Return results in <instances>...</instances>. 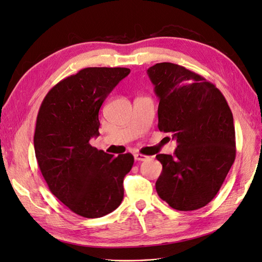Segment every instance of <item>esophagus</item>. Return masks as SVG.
<instances>
[{
  "mask_svg": "<svg viewBox=\"0 0 262 262\" xmlns=\"http://www.w3.org/2000/svg\"><path fill=\"white\" fill-rule=\"evenodd\" d=\"M134 160L138 161V162H144V161L147 160V156H145L143 154L137 153V154H134Z\"/></svg>",
  "mask_w": 262,
  "mask_h": 262,
  "instance_id": "esophagus-1",
  "label": "esophagus"
}]
</instances>
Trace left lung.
Wrapping results in <instances>:
<instances>
[{
    "instance_id": "8db88e82",
    "label": "left lung",
    "mask_w": 262,
    "mask_h": 262,
    "mask_svg": "<svg viewBox=\"0 0 262 262\" xmlns=\"http://www.w3.org/2000/svg\"><path fill=\"white\" fill-rule=\"evenodd\" d=\"M158 104V129L176 140L173 155L158 154L162 200L178 211L207 205L219 192L236 156L231 109L215 85L169 62L147 70Z\"/></svg>"
}]
</instances>
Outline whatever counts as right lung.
Listing matches in <instances>:
<instances>
[{
	"label": "right lung",
	"instance_id": "right-lung-1",
	"mask_svg": "<svg viewBox=\"0 0 262 262\" xmlns=\"http://www.w3.org/2000/svg\"><path fill=\"white\" fill-rule=\"evenodd\" d=\"M126 68H86L53 86L37 116L34 136L39 168L50 191L78 215H107L123 199L132 154L115 157L90 144L99 136V109Z\"/></svg>",
	"mask_w": 262,
	"mask_h": 262
}]
</instances>
